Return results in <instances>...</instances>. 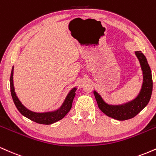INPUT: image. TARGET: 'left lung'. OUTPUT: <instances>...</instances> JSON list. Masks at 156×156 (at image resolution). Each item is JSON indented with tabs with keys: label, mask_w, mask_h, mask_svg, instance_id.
I'll return each instance as SVG.
<instances>
[{
	"label": "left lung",
	"mask_w": 156,
	"mask_h": 156,
	"mask_svg": "<svg viewBox=\"0 0 156 156\" xmlns=\"http://www.w3.org/2000/svg\"><path fill=\"white\" fill-rule=\"evenodd\" d=\"M135 54L139 59L143 80L140 91L138 95L132 101L122 104H109L104 101L102 96L96 90L94 91L98 107L105 115L117 120L123 121L131 119L136 116L149 103L153 91V79L151 69L148 64L145 55L141 51H135Z\"/></svg>",
	"instance_id": "1"
}]
</instances>
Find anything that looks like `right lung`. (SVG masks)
<instances>
[{"mask_svg":"<svg viewBox=\"0 0 156 156\" xmlns=\"http://www.w3.org/2000/svg\"><path fill=\"white\" fill-rule=\"evenodd\" d=\"M14 66L12 67V72H11L10 76V89H11V94H12V99H13L14 103L18 109V111L23 114L24 117L31 119V120L35 122L39 123V124L43 125H51L53 123L56 122L60 119H63L65 117L66 114L69 112L71 108H72V104L73 99H74L75 95H76V92L77 90L76 87H74L68 92L66 96L65 99L62 103L59 108L55 110L49 111V112H36L30 109L27 108L20 101L18 97L15 92V86H14Z\"/></svg>","mask_w":156,"mask_h":156,"instance_id":"1","label":"right lung"}]
</instances>
